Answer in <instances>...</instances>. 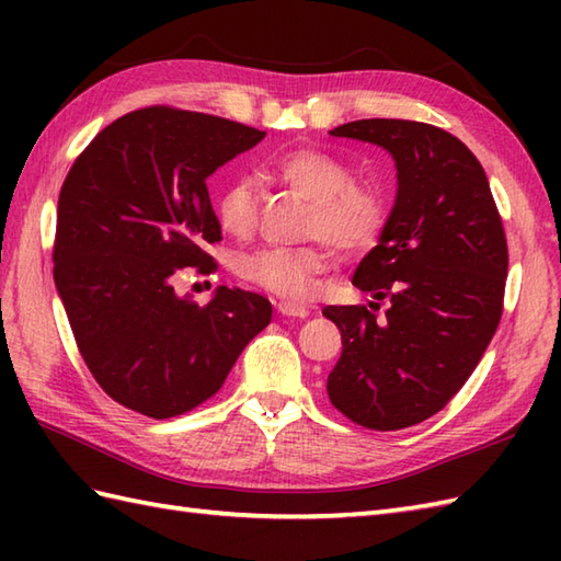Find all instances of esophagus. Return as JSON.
I'll return each mask as SVG.
<instances>
[{
    "label": "esophagus",
    "instance_id": "esophagus-1",
    "mask_svg": "<svg viewBox=\"0 0 561 561\" xmlns=\"http://www.w3.org/2000/svg\"><path fill=\"white\" fill-rule=\"evenodd\" d=\"M279 308H282V313H291V311H289V308H287V306H284V304H282Z\"/></svg>",
    "mask_w": 561,
    "mask_h": 561
}]
</instances>
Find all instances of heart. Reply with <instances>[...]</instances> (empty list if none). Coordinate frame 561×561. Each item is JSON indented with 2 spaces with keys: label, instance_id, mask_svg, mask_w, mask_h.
Here are the masks:
<instances>
[{
  "label": "heart",
  "instance_id": "heart-1",
  "mask_svg": "<svg viewBox=\"0 0 561 561\" xmlns=\"http://www.w3.org/2000/svg\"><path fill=\"white\" fill-rule=\"evenodd\" d=\"M320 226H323L325 241H350V238L356 231H362L364 226L362 202L352 195H342L325 202V205L320 207Z\"/></svg>",
  "mask_w": 561,
  "mask_h": 561
}]
</instances>
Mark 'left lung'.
I'll return each mask as SVG.
<instances>
[{
	"label": "left lung",
	"instance_id": "obj_1",
	"mask_svg": "<svg viewBox=\"0 0 561 561\" xmlns=\"http://www.w3.org/2000/svg\"><path fill=\"white\" fill-rule=\"evenodd\" d=\"M255 129L165 105L117 117L83 149L57 202L55 287L89 371L108 396L153 420L217 392L245 344L270 325L267 299L197 284L221 241L207 181L255 147Z\"/></svg>",
	"mask_w": 561,
	"mask_h": 561
}]
</instances>
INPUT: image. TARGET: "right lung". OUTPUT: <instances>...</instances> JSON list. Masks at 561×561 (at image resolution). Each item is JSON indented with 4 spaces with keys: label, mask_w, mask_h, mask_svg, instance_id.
I'll list each match as a JSON object with an SVG mask.
<instances>
[{
    "label": "right lung",
    "mask_w": 561,
    "mask_h": 561,
    "mask_svg": "<svg viewBox=\"0 0 561 561\" xmlns=\"http://www.w3.org/2000/svg\"><path fill=\"white\" fill-rule=\"evenodd\" d=\"M332 137L383 149L396 199L352 284L356 306H328L342 354L328 396L378 432L420 424L462 388L502 318L506 236L490 181L460 139L414 121H356Z\"/></svg>",
    "instance_id": "right-lung-1"
}]
</instances>
